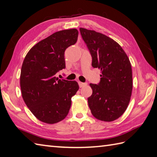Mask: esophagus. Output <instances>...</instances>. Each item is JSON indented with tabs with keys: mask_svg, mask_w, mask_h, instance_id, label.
<instances>
[{
	"mask_svg": "<svg viewBox=\"0 0 157 157\" xmlns=\"http://www.w3.org/2000/svg\"><path fill=\"white\" fill-rule=\"evenodd\" d=\"M78 85H79V87H85V86H86L87 85V83H84V82H78Z\"/></svg>",
	"mask_w": 157,
	"mask_h": 157,
	"instance_id": "esophagus-1",
	"label": "esophagus"
}]
</instances>
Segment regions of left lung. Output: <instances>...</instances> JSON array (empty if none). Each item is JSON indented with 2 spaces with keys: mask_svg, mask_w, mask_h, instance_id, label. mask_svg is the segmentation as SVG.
Returning <instances> with one entry per match:
<instances>
[{
  "mask_svg": "<svg viewBox=\"0 0 157 157\" xmlns=\"http://www.w3.org/2000/svg\"><path fill=\"white\" fill-rule=\"evenodd\" d=\"M92 57V66L101 70L98 85L90 83L88 98L91 114L97 119L113 121L123 115L132 96V70L129 57L120 44L94 30L80 28Z\"/></svg>",
  "mask_w": 157,
  "mask_h": 157,
  "instance_id": "1",
  "label": "left lung"
}]
</instances>
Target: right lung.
I'll return each instance as SVG.
<instances>
[{"label":"right lung","mask_w":157,"mask_h":157,"mask_svg":"<svg viewBox=\"0 0 157 157\" xmlns=\"http://www.w3.org/2000/svg\"><path fill=\"white\" fill-rule=\"evenodd\" d=\"M78 35L75 28L56 32L32 47L22 63V98L31 113L43 123L54 124L64 119L71 98L79 89L76 81L56 76L66 68L64 52L76 43Z\"/></svg>","instance_id":"add662e5"}]
</instances>
